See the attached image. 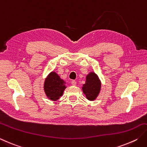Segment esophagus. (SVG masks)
<instances>
[{
  "label": "esophagus",
  "mask_w": 147,
  "mask_h": 147,
  "mask_svg": "<svg viewBox=\"0 0 147 147\" xmlns=\"http://www.w3.org/2000/svg\"><path fill=\"white\" fill-rule=\"evenodd\" d=\"M71 84L74 85V86H76V82L74 81V80H73V81L71 82Z\"/></svg>",
  "instance_id": "34e87169"
}]
</instances>
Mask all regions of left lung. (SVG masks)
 <instances>
[{
  "instance_id": "1",
  "label": "left lung",
  "mask_w": 147,
  "mask_h": 147,
  "mask_svg": "<svg viewBox=\"0 0 147 147\" xmlns=\"http://www.w3.org/2000/svg\"><path fill=\"white\" fill-rule=\"evenodd\" d=\"M82 90L87 99L90 101L96 100L101 88V82L96 73L91 71L86 76V81L83 85Z\"/></svg>"
}]
</instances>
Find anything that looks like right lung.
I'll return each mask as SVG.
<instances>
[{"label":"right lung","mask_w":147,"mask_h":147,"mask_svg":"<svg viewBox=\"0 0 147 147\" xmlns=\"http://www.w3.org/2000/svg\"><path fill=\"white\" fill-rule=\"evenodd\" d=\"M65 82L54 71L48 74L44 82V91L48 98L56 101L62 96L65 89L67 88Z\"/></svg>","instance_id":"obj_1"}]
</instances>
